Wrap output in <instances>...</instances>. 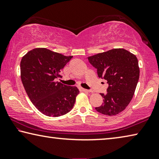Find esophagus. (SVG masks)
Returning <instances> with one entry per match:
<instances>
[{
	"label": "esophagus",
	"mask_w": 159,
	"mask_h": 159,
	"mask_svg": "<svg viewBox=\"0 0 159 159\" xmlns=\"http://www.w3.org/2000/svg\"><path fill=\"white\" fill-rule=\"evenodd\" d=\"M80 91H84V92H86V93H89L90 92L89 90H87V89H83V88H80Z\"/></svg>",
	"instance_id": "34e87169"
}]
</instances>
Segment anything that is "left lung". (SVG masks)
<instances>
[{"label": "left lung", "instance_id": "8db88e82", "mask_svg": "<svg viewBox=\"0 0 159 159\" xmlns=\"http://www.w3.org/2000/svg\"><path fill=\"white\" fill-rule=\"evenodd\" d=\"M88 60L97 69L98 77L109 85L106 94L101 93L103 103L96 110L106 116L122 112L131 102L139 79L136 56L124 48H113L88 57Z\"/></svg>", "mask_w": 159, "mask_h": 159}]
</instances>
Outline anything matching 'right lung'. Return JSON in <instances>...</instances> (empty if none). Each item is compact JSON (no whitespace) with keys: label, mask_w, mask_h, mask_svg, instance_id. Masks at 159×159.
Returning <instances> with one entry per match:
<instances>
[{"label":"right lung","mask_w":159,"mask_h":159,"mask_svg":"<svg viewBox=\"0 0 159 159\" xmlns=\"http://www.w3.org/2000/svg\"><path fill=\"white\" fill-rule=\"evenodd\" d=\"M72 58L46 48H36L21 59L20 78L26 93L35 108L47 116L65 115L74 106L79 93L77 87L56 81Z\"/></svg>","instance_id":"obj_1"}]
</instances>
